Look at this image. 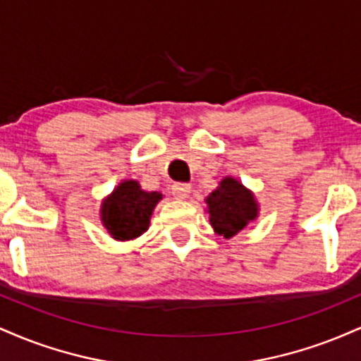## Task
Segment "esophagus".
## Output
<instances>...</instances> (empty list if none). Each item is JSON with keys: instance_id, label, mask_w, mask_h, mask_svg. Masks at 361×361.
<instances>
[{"instance_id": "1", "label": "esophagus", "mask_w": 361, "mask_h": 361, "mask_svg": "<svg viewBox=\"0 0 361 361\" xmlns=\"http://www.w3.org/2000/svg\"><path fill=\"white\" fill-rule=\"evenodd\" d=\"M190 192H192V186L188 183H175L171 186L173 197L178 198V200H185V198H188Z\"/></svg>"}]
</instances>
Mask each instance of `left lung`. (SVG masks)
Instances as JSON below:
<instances>
[{
    "label": "left lung",
    "instance_id": "left-lung-1",
    "mask_svg": "<svg viewBox=\"0 0 361 361\" xmlns=\"http://www.w3.org/2000/svg\"><path fill=\"white\" fill-rule=\"evenodd\" d=\"M209 219L215 233L233 238L256 217L255 197L234 178H226L207 198Z\"/></svg>",
    "mask_w": 361,
    "mask_h": 361
}]
</instances>
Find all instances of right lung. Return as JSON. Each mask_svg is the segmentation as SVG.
I'll return each mask as SVG.
<instances>
[{
	"instance_id": "1",
	"label": "right lung",
	"mask_w": 361,
	"mask_h": 361,
	"mask_svg": "<svg viewBox=\"0 0 361 361\" xmlns=\"http://www.w3.org/2000/svg\"><path fill=\"white\" fill-rule=\"evenodd\" d=\"M159 200L161 193L144 192L137 181H123L103 202V224L118 241L139 238L147 231L152 209Z\"/></svg>"
}]
</instances>
